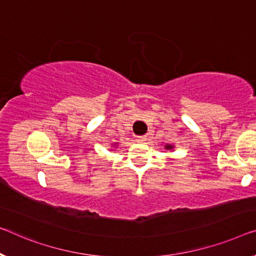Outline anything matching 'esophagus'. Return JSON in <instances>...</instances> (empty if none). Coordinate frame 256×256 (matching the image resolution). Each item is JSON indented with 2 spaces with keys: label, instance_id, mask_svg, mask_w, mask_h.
I'll list each match as a JSON object with an SVG mask.
<instances>
[{
  "label": "esophagus",
  "instance_id": "obj_1",
  "mask_svg": "<svg viewBox=\"0 0 256 256\" xmlns=\"http://www.w3.org/2000/svg\"><path fill=\"white\" fill-rule=\"evenodd\" d=\"M136 142H138V143H145L146 142V136H136Z\"/></svg>",
  "mask_w": 256,
  "mask_h": 256
}]
</instances>
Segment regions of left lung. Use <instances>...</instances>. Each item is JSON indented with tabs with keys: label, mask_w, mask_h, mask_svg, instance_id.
<instances>
[{
	"label": "left lung",
	"mask_w": 256,
	"mask_h": 256,
	"mask_svg": "<svg viewBox=\"0 0 256 256\" xmlns=\"http://www.w3.org/2000/svg\"><path fill=\"white\" fill-rule=\"evenodd\" d=\"M164 148H166V150H172V148H174V146H172V145H166Z\"/></svg>",
	"instance_id": "obj_1"
}]
</instances>
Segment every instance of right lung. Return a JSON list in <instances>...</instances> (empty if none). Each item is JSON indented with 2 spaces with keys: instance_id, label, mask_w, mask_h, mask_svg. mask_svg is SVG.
Listing matches in <instances>:
<instances>
[{
  "instance_id": "add662e5",
  "label": "right lung",
  "mask_w": 256,
  "mask_h": 256,
  "mask_svg": "<svg viewBox=\"0 0 256 256\" xmlns=\"http://www.w3.org/2000/svg\"><path fill=\"white\" fill-rule=\"evenodd\" d=\"M113 145H116V144H113Z\"/></svg>"
}]
</instances>
